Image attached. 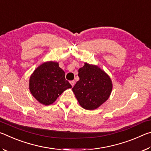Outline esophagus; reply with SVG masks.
I'll return each mask as SVG.
<instances>
[{
  "mask_svg": "<svg viewBox=\"0 0 151 151\" xmlns=\"http://www.w3.org/2000/svg\"><path fill=\"white\" fill-rule=\"evenodd\" d=\"M70 85H71V86H73L74 85H75V81H70Z\"/></svg>",
  "mask_w": 151,
  "mask_h": 151,
  "instance_id": "34e87169",
  "label": "esophagus"
}]
</instances>
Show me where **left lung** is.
<instances>
[{"label": "left lung", "instance_id": "8db88e82", "mask_svg": "<svg viewBox=\"0 0 151 151\" xmlns=\"http://www.w3.org/2000/svg\"><path fill=\"white\" fill-rule=\"evenodd\" d=\"M79 81L73 91L80 105L86 110H94L106 102L112 89L111 78L95 65L85 63L78 69Z\"/></svg>", "mask_w": 151, "mask_h": 151}]
</instances>
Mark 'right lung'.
Returning a JSON list of instances; mask_svg holds the SVG:
<instances>
[{
	"label": "right lung",
	"mask_w": 151,
	"mask_h": 151,
	"mask_svg": "<svg viewBox=\"0 0 151 151\" xmlns=\"http://www.w3.org/2000/svg\"><path fill=\"white\" fill-rule=\"evenodd\" d=\"M72 87L58 63L47 61L39 65L29 78V90L36 100L50 105L66 89Z\"/></svg>",
	"instance_id": "1"
}]
</instances>
